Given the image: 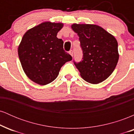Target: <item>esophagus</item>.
I'll return each instance as SVG.
<instances>
[{"label": "esophagus", "mask_w": 134, "mask_h": 134, "mask_svg": "<svg viewBox=\"0 0 134 134\" xmlns=\"http://www.w3.org/2000/svg\"><path fill=\"white\" fill-rule=\"evenodd\" d=\"M69 54H70V55H71L72 57H73V55H74V53H73V51H72V50H70V52H69Z\"/></svg>", "instance_id": "obj_1"}]
</instances>
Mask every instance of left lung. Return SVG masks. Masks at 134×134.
Instances as JSON below:
<instances>
[{"label": "left lung", "instance_id": "1", "mask_svg": "<svg viewBox=\"0 0 134 134\" xmlns=\"http://www.w3.org/2000/svg\"><path fill=\"white\" fill-rule=\"evenodd\" d=\"M71 27L79 37L83 51L82 60L74 62L80 75L91 84L103 82L111 74L118 63L116 38L96 24L74 23Z\"/></svg>", "mask_w": 134, "mask_h": 134}]
</instances>
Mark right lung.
Listing matches in <instances>:
<instances>
[{
  "label": "right lung",
  "instance_id": "right-lung-1",
  "mask_svg": "<svg viewBox=\"0 0 134 134\" xmlns=\"http://www.w3.org/2000/svg\"><path fill=\"white\" fill-rule=\"evenodd\" d=\"M62 23L45 21L26 32L18 47V55L24 73L40 85H47L57 77L61 67L72 57L57 37Z\"/></svg>",
  "mask_w": 134,
  "mask_h": 134
}]
</instances>
